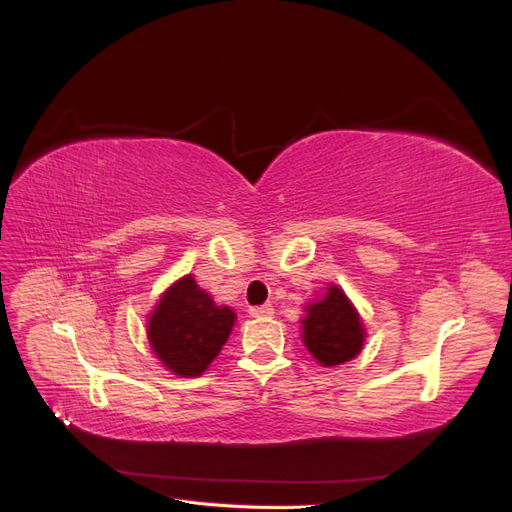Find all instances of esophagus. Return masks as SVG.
<instances>
[{"mask_svg": "<svg viewBox=\"0 0 512 512\" xmlns=\"http://www.w3.org/2000/svg\"><path fill=\"white\" fill-rule=\"evenodd\" d=\"M273 314L275 312H273L271 305H256V307L250 309V316L252 318H271Z\"/></svg>", "mask_w": 512, "mask_h": 512, "instance_id": "esophagus-1", "label": "esophagus"}]
</instances>
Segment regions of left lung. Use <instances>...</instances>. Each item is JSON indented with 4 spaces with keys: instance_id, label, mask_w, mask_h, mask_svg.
Masks as SVG:
<instances>
[{
    "instance_id": "8db88e82",
    "label": "left lung",
    "mask_w": 512,
    "mask_h": 512,
    "mask_svg": "<svg viewBox=\"0 0 512 512\" xmlns=\"http://www.w3.org/2000/svg\"><path fill=\"white\" fill-rule=\"evenodd\" d=\"M303 344L324 367L352 361L363 350L365 327L346 292L331 286L324 299L305 307Z\"/></svg>"
}]
</instances>
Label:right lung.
<instances>
[{"mask_svg":"<svg viewBox=\"0 0 512 512\" xmlns=\"http://www.w3.org/2000/svg\"><path fill=\"white\" fill-rule=\"evenodd\" d=\"M235 324V312L215 305L192 275L170 286L149 314L147 339L166 369L196 378L220 354Z\"/></svg>","mask_w":512,"mask_h":512,"instance_id":"obj_1","label":"right lung"}]
</instances>
